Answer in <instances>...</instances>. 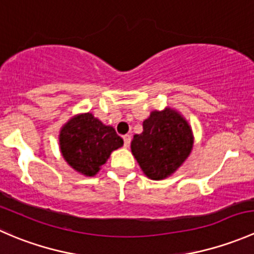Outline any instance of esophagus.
Masks as SVG:
<instances>
[{"mask_svg":"<svg viewBox=\"0 0 254 254\" xmlns=\"http://www.w3.org/2000/svg\"><path fill=\"white\" fill-rule=\"evenodd\" d=\"M123 139H124V146H125V147H129L130 141H131V136H130V135H124V136H123Z\"/></svg>","mask_w":254,"mask_h":254,"instance_id":"1","label":"esophagus"}]
</instances>
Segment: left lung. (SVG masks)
<instances>
[{
  "label": "left lung",
  "instance_id": "8db88e82",
  "mask_svg": "<svg viewBox=\"0 0 254 254\" xmlns=\"http://www.w3.org/2000/svg\"><path fill=\"white\" fill-rule=\"evenodd\" d=\"M142 127L141 134L132 137V155L147 178H168L190 155L193 130L186 118L171 107L151 112Z\"/></svg>",
  "mask_w": 254,
  "mask_h": 254
}]
</instances>
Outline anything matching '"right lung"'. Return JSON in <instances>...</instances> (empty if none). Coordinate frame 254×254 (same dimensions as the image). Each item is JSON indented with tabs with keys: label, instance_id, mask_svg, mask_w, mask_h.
I'll return each instance as SVG.
<instances>
[{
	"label": "right lung",
	"instance_id": "1",
	"mask_svg": "<svg viewBox=\"0 0 254 254\" xmlns=\"http://www.w3.org/2000/svg\"><path fill=\"white\" fill-rule=\"evenodd\" d=\"M124 145L111 125H104L92 113L73 115L59 134L61 155L67 165L82 176L93 177L114 150Z\"/></svg>",
	"mask_w": 254,
	"mask_h": 254
}]
</instances>
